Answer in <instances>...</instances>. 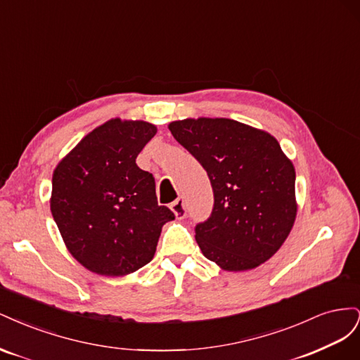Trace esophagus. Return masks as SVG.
Returning <instances> with one entry per match:
<instances>
[{"mask_svg":"<svg viewBox=\"0 0 360 360\" xmlns=\"http://www.w3.org/2000/svg\"><path fill=\"white\" fill-rule=\"evenodd\" d=\"M171 210L176 214L177 219H184L186 217V204H184L183 198H177L174 202H171Z\"/></svg>","mask_w":360,"mask_h":360,"instance_id":"1","label":"esophagus"}]
</instances>
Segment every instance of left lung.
Instances as JSON below:
<instances>
[{
    "label": "left lung",
    "mask_w": 360,
    "mask_h": 360,
    "mask_svg": "<svg viewBox=\"0 0 360 360\" xmlns=\"http://www.w3.org/2000/svg\"><path fill=\"white\" fill-rule=\"evenodd\" d=\"M172 136L207 171L213 209L195 226L205 258L228 271L264 263L296 219V171L278 141L228 118L172 122Z\"/></svg>",
    "instance_id": "1"
}]
</instances>
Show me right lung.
<instances>
[{
  "instance_id": "obj_1",
  "label": "right lung",
  "mask_w": 360,
  "mask_h": 360,
  "mask_svg": "<svg viewBox=\"0 0 360 360\" xmlns=\"http://www.w3.org/2000/svg\"><path fill=\"white\" fill-rule=\"evenodd\" d=\"M156 135L114 118L94 129L53 171L51 212L70 254L94 274L123 276L150 263L174 213L159 205L153 174L136 156Z\"/></svg>"
}]
</instances>
